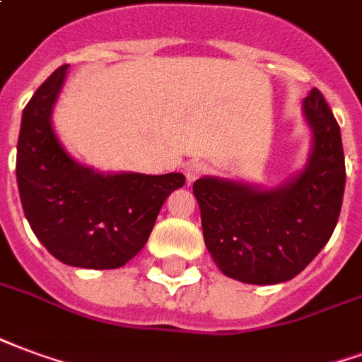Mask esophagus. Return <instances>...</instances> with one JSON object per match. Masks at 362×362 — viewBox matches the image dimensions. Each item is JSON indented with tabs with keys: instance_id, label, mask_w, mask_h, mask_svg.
Listing matches in <instances>:
<instances>
[{
	"instance_id": "obj_1",
	"label": "esophagus",
	"mask_w": 362,
	"mask_h": 362,
	"mask_svg": "<svg viewBox=\"0 0 362 362\" xmlns=\"http://www.w3.org/2000/svg\"><path fill=\"white\" fill-rule=\"evenodd\" d=\"M203 173H205V165L199 163V160H189V163H186V167H184V174H186V180L189 184L197 180Z\"/></svg>"
}]
</instances>
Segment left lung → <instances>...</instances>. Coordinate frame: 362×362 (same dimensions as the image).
Returning <instances> with one entry per match:
<instances>
[{"label": "left lung", "mask_w": 362, "mask_h": 362, "mask_svg": "<svg viewBox=\"0 0 362 362\" xmlns=\"http://www.w3.org/2000/svg\"><path fill=\"white\" fill-rule=\"evenodd\" d=\"M309 160L272 189L203 176L194 182L203 240L222 274L245 284L297 276L330 240L341 211L345 157L338 120L317 88L303 99Z\"/></svg>", "instance_id": "obj_1"}]
</instances>
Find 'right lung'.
Segmentation results:
<instances>
[{
    "label": "right lung",
    "instance_id": "obj_1",
    "mask_svg": "<svg viewBox=\"0 0 362 362\" xmlns=\"http://www.w3.org/2000/svg\"><path fill=\"white\" fill-rule=\"evenodd\" d=\"M69 65L59 66L23 111L17 184L24 216L44 247L80 269H119L138 255L184 174H101L66 153L52 111Z\"/></svg>",
    "mask_w": 362,
    "mask_h": 362
}]
</instances>
